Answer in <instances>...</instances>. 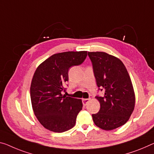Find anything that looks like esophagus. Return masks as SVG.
<instances>
[{
  "mask_svg": "<svg viewBox=\"0 0 154 154\" xmlns=\"http://www.w3.org/2000/svg\"><path fill=\"white\" fill-rule=\"evenodd\" d=\"M89 101H90V99H82V104H83V105L85 106H86Z\"/></svg>",
  "mask_w": 154,
  "mask_h": 154,
  "instance_id": "1",
  "label": "esophagus"
}]
</instances>
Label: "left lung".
<instances>
[{
  "label": "left lung",
  "mask_w": 154,
  "mask_h": 154,
  "mask_svg": "<svg viewBox=\"0 0 154 154\" xmlns=\"http://www.w3.org/2000/svg\"><path fill=\"white\" fill-rule=\"evenodd\" d=\"M98 90L100 105L92 114L94 123L104 130H113L128 121L135 106V94L128 72L120 59L105 52H88Z\"/></svg>",
  "instance_id": "left-lung-1"
}]
</instances>
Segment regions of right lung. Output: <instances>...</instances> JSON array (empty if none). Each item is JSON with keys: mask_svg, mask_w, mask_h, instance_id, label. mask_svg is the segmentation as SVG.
I'll list each match as a JSON object with an SVG mask.
<instances>
[{"mask_svg": "<svg viewBox=\"0 0 154 154\" xmlns=\"http://www.w3.org/2000/svg\"><path fill=\"white\" fill-rule=\"evenodd\" d=\"M87 51L55 54L42 62L35 72L30 87L33 110L42 126L62 133L74 127L82 109L80 99L63 95L64 84L69 80V69L84 62Z\"/></svg>", "mask_w": 154, "mask_h": 154, "instance_id": "obj_1", "label": "right lung"}]
</instances>
